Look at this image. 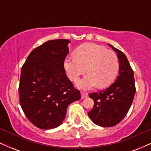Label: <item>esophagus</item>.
Wrapping results in <instances>:
<instances>
[{
	"label": "esophagus",
	"mask_w": 151,
	"mask_h": 151,
	"mask_svg": "<svg viewBox=\"0 0 151 151\" xmlns=\"http://www.w3.org/2000/svg\"><path fill=\"white\" fill-rule=\"evenodd\" d=\"M81 99H84V98L87 97V96H88V93H86V92H83V91H81Z\"/></svg>",
	"instance_id": "34e87169"
}]
</instances>
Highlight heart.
I'll return each instance as SVG.
<instances>
[{"label": "heart", "instance_id": "1", "mask_svg": "<svg viewBox=\"0 0 151 151\" xmlns=\"http://www.w3.org/2000/svg\"><path fill=\"white\" fill-rule=\"evenodd\" d=\"M84 77L77 81V86L89 89L97 86L104 88L110 85L116 78L119 70V61L114 52L94 43H87L77 48L74 55L66 57L64 68L67 76L76 80L86 70Z\"/></svg>", "mask_w": 151, "mask_h": 151}]
</instances>
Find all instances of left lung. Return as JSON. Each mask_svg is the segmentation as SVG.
<instances>
[{"label":"left lung","instance_id":"left-lung-1","mask_svg":"<svg viewBox=\"0 0 151 151\" xmlns=\"http://www.w3.org/2000/svg\"><path fill=\"white\" fill-rule=\"evenodd\" d=\"M109 45L117 53L119 76L107 89L89 94L94 106L88 115L93 124L102 127L116 126L125 117L136 93L134 74L127 58L120 50Z\"/></svg>","mask_w":151,"mask_h":151}]
</instances>
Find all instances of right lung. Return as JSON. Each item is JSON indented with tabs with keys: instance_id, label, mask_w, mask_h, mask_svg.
<instances>
[{
	"instance_id": "obj_1",
	"label": "right lung",
	"mask_w": 151,
	"mask_h": 151,
	"mask_svg": "<svg viewBox=\"0 0 151 151\" xmlns=\"http://www.w3.org/2000/svg\"><path fill=\"white\" fill-rule=\"evenodd\" d=\"M70 42L62 39L47 41L31 52L21 68L20 106L28 120L39 129L61 125L68 106L81 98L64 68Z\"/></svg>"
}]
</instances>
